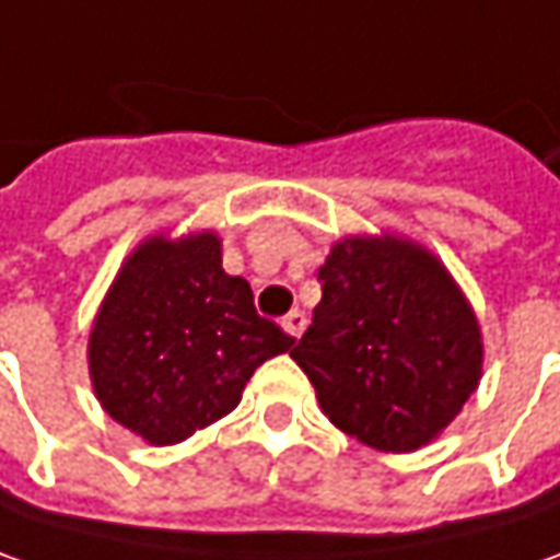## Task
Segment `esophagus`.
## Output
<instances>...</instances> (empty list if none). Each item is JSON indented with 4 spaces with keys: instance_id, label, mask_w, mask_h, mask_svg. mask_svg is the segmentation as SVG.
<instances>
[{
    "instance_id": "obj_1",
    "label": "esophagus",
    "mask_w": 560,
    "mask_h": 560,
    "mask_svg": "<svg viewBox=\"0 0 560 560\" xmlns=\"http://www.w3.org/2000/svg\"><path fill=\"white\" fill-rule=\"evenodd\" d=\"M281 328H284L291 338H300V335H303V328H306V316H303L300 310H291L288 316L281 318Z\"/></svg>"
}]
</instances>
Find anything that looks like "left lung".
Here are the masks:
<instances>
[{"mask_svg": "<svg viewBox=\"0 0 560 560\" xmlns=\"http://www.w3.org/2000/svg\"><path fill=\"white\" fill-rule=\"evenodd\" d=\"M322 300L291 359L322 412L377 453L431 443L477 390L483 340L471 303L431 250L350 235L318 269Z\"/></svg>", "mask_w": 560, "mask_h": 560, "instance_id": "obj_1", "label": "left lung"}]
</instances>
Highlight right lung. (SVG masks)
I'll return each mask as SVG.
<instances>
[{
	"label": "right lung",
	"mask_w": 560,
	"mask_h": 560,
	"mask_svg": "<svg viewBox=\"0 0 560 560\" xmlns=\"http://www.w3.org/2000/svg\"><path fill=\"white\" fill-rule=\"evenodd\" d=\"M294 338L257 316L254 291L222 269L220 238L154 235L120 266L89 335L95 396L154 446L220 421L244 384Z\"/></svg>",
	"instance_id": "add662e5"
}]
</instances>
